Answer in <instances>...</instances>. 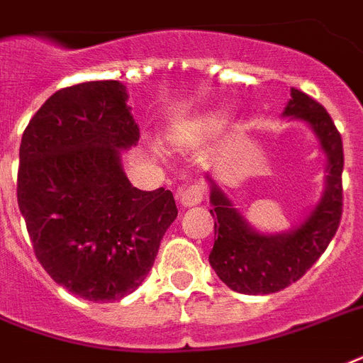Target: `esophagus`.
Masks as SVG:
<instances>
[{
  "instance_id": "esophagus-1",
  "label": "esophagus",
  "mask_w": 363,
  "mask_h": 363,
  "mask_svg": "<svg viewBox=\"0 0 363 363\" xmlns=\"http://www.w3.org/2000/svg\"><path fill=\"white\" fill-rule=\"evenodd\" d=\"M205 186L201 184H192V186H182L179 188V199H181V205L184 207H194L203 201L205 198Z\"/></svg>"
}]
</instances>
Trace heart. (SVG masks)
<instances>
[{
	"label": "heart",
	"instance_id": "b5f03b06",
	"mask_svg": "<svg viewBox=\"0 0 363 363\" xmlns=\"http://www.w3.org/2000/svg\"><path fill=\"white\" fill-rule=\"evenodd\" d=\"M228 124V115L222 111H209L203 115H198L190 118V121L182 122L177 125L173 135L177 141L181 143H196L203 141L207 137H213L220 133Z\"/></svg>",
	"mask_w": 363,
	"mask_h": 363
}]
</instances>
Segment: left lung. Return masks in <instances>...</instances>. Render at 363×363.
Here are the masks:
<instances>
[{
	"label": "left lung",
	"mask_w": 363,
	"mask_h": 363,
	"mask_svg": "<svg viewBox=\"0 0 363 363\" xmlns=\"http://www.w3.org/2000/svg\"><path fill=\"white\" fill-rule=\"evenodd\" d=\"M282 115L313 128L328 158L326 190L298 228L284 233H259L250 228L226 194L209 175L211 215L215 220V245L211 267L224 284L239 294H273L299 281L320 258L337 232L343 215V141L332 116L301 90H290Z\"/></svg>",
	"instance_id": "8db88e82"
}]
</instances>
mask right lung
<instances>
[{
    "label": "right lung",
    "instance_id": "obj_1",
    "mask_svg": "<svg viewBox=\"0 0 363 363\" xmlns=\"http://www.w3.org/2000/svg\"><path fill=\"white\" fill-rule=\"evenodd\" d=\"M118 81L62 88L20 143L16 196L33 252L54 281L104 303L135 290L177 218L173 194L131 186L121 150L139 128Z\"/></svg>",
    "mask_w": 363,
    "mask_h": 363
}]
</instances>
